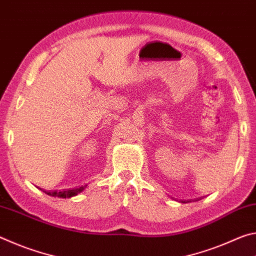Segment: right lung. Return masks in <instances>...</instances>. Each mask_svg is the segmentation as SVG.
Wrapping results in <instances>:
<instances>
[{
	"mask_svg": "<svg viewBox=\"0 0 256 256\" xmlns=\"http://www.w3.org/2000/svg\"><path fill=\"white\" fill-rule=\"evenodd\" d=\"M86 186H81V188H68V190H44L46 194H48L50 196H55V198H72L74 196H78V194L81 193L82 190H84Z\"/></svg>",
	"mask_w": 256,
	"mask_h": 256,
	"instance_id": "add662e5",
	"label": "right lung"
}]
</instances>
